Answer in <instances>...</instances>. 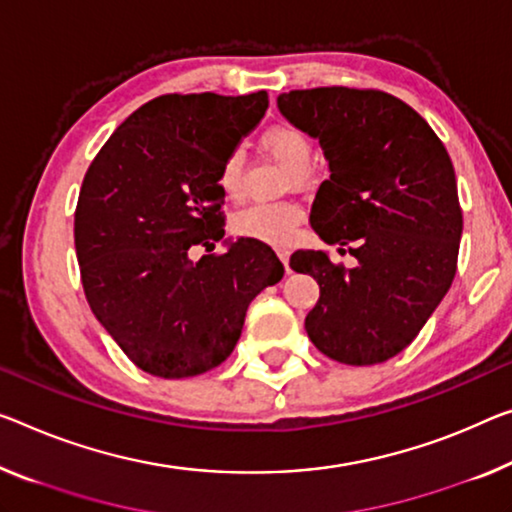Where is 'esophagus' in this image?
I'll list each match as a JSON object with an SVG mask.
<instances>
[{"label": "esophagus", "mask_w": 512, "mask_h": 512, "mask_svg": "<svg viewBox=\"0 0 512 512\" xmlns=\"http://www.w3.org/2000/svg\"><path fill=\"white\" fill-rule=\"evenodd\" d=\"M279 258H281L283 267H286V272H290V265H288V261H290V254H288L286 249H279Z\"/></svg>", "instance_id": "obj_1"}]
</instances>
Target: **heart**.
<instances>
[{
    "label": "heart",
    "mask_w": 512,
    "mask_h": 512,
    "mask_svg": "<svg viewBox=\"0 0 512 512\" xmlns=\"http://www.w3.org/2000/svg\"><path fill=\"white\" fill-rule=\"evenodd\" d=\"M263 151L270 153L274 160L293 169L290 180L293 183H306L309 180V167L313 146L306 132L293 123H274L267 125L261 132ZM217 185L224 196L240 199L245 194V157L240 151H231L219 164ZM304 212L293 201H274V203H254L240 210L233 219V231L240 238H251L265 245L283 247L295 240L300 229Z\"/></svg>",
    "instance_id": "b5f03b06"
}]
</instances>
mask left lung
I'll return each instance as SVG.
<instances>
[{
    "label": "left lung",
    "mask_w": 512,
    "mask_h": 512,
    "mask_svg": "<svg viewBox=\"0 0 512 512\" xmlns=\"http://www.w3.org/2000/svg\"><path fill=\"white\" fill-rule=\"evenodd\" d=\"M277 102L320 139L332 169L311 229L357 258L348 270L325 251L290 256V267L320 286L306 334L341 364H382L414 341L458 270L462 208L451 157L426 119L391 93L318 86Z\"/></svg>",
    "instance_id": "left-lung-1"
}]
</instances>
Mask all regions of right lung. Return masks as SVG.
Returning a JSON list of instances; mask_svg holds the SVG:
<instances>
[{"instance_id": "1", "label": "right lung", "mask_w": 512, "mask_h": 512, "mask_svg": "<svg viewBox=\"0 0 512 512\" xmlns=\"http://www.w3.org/2000/svg\"><path fill=\"white\" fill-rule=\"evenodd\" d=\"M267 91L164 93L132 112L86 169L75 251L93 316L141 371L178 380L231 355L247 309L281 281L265 242L190 261L224 238L219 164L261 121Z\"/></svg>"}]
</instances>
